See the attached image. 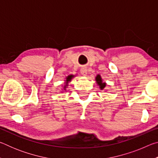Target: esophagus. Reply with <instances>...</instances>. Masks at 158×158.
Instances as JSON below:
<instances>
[{"instance_id": "esophagus-1", "label": "esophagus", "mask_w": 158, "mask_h": 158, "mask_svg": "<svg viewBox=\"0 0 158 158\" xmlns=\"http://www.w3.org/2000/svg\"><path fill=\"white\" fill-rule=\"evenodd\" d=\"M87 69L85 68H83L81 69V74L83 76H86L87 74Z\"/></svg>"}]
</instances>
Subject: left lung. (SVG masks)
<instances>
[{
	"mask_svg": "<svg viewBox=\"0 0 158 158\" xmlns=\"http://www.w3.org/2000/svg\"><path fill=\"white\" fill-rule=\"evenodd\" d=\"M95 81H96V82H97V84L99 85V87H100V90H103L104 89H105L106 86V83L103 82L102 79V77L100 74H98V75L95 77Z\"/></svg>",
	"mask_w": 158,
	"mask_h": 158,
	"instance_id": "obj_1",
	"label": "left lung"
}]
</instances>
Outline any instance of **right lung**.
<instances>
[{"instance_id": "obj_1", "label": "right lung", "mask_w": 158, "mask_h": 158, "mask_svg": "<svg viewBox=\"0 0 158 158\" xmlns=\"http://www.w3.org/2000/svg\"><path fill=\"white\" fill-rule=\"evenodd\" d=\"M74 75H73V74H70V75H68V77H66V79L65 80V85H64L63 86V90H65L66 89H67V86L68 85V84L69 82L71 81V80L73 79V78H74Z\"/></svg>"}]
</instances>
